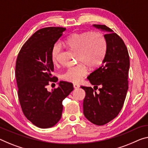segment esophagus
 I'll list each match as a JSON object with an SVG mask.
<instances>
[{"mask_svg":"<svg viewBox=\"0 0 148 148\" xmlns=\"http://www.w3.org/2000/svg\"><path fill=\"white\" fill-rule=\"evenodd\" d=\"M79 87H80V86H79V85H77V84H73V88H79Z\"/></svg>","mask_w":148,"mask_h":148,"instance_id":"1","label":"esophagus"}]
</instances>
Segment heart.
Returning a JSON list of instances; mask_svg holds the SVG:
<instances>
[{
	"instance_id": "heart-1",
	"label": "heart",
	"mask_w": 148,
	"mask_h": 148,
	"mask_svg": "<svg viewBox=\"0 0 148 148\" xmlns=\"http://www.w3.org/2000/svg\"><path fill=\"white\" fill-rule=\"evenodd\" d=\"M70 49L78 53L80 60L90 67H97L103 63L106 51L104 38L97 32H85L75 33L65 41ZM60 43L53 45L51 51V60L54 63L58 61L60 53ZM88 70L85 65L69 67L61 74L63 80L73 83H78L87 74Z\"/></svg>"
}]
</instances>
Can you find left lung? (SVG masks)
I'll return each instance as SVG.
<instances>
[{
  "mask_svg": "<svg viewBox=\"0 0 148 148\" xmlns=\"http://www.w3.org/2000/svg\"><path fill=\"white\" fill-rule=\"evenodd\" d=\"M92 26L105 33L106 51L101 66L87 77L92 85L101 87L99 92L81 87L86 92L83 114L92 124L101 126L116 117L123 106L128 89L130 58L123 40L113 30L105 25Z\"/></svg>",
  "mask_w": 148,
  "mask_h": 148,
  "instance_id": "1",
  "label": "left lung"
}]
</instances>
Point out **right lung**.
<instances>
[{"label":"right lung","mask_w":148,"mask_h":148,"mask_svg":"<svg viewBox=\"0 0 148 148\" xmlns=\"http://www.w3.org/2000/svg\"><path fill=\"white\" fill-rule=\"evenodd\" d=\"M66 28L48 27L34 34L20 49L16 63L18 99L24 114L38 128L55 126L62 114V102L73 90L72 84L60 81L58 87L48 91L53 63L51 51Z\"/></svg>","instance_id":"1"}]
</instances>
